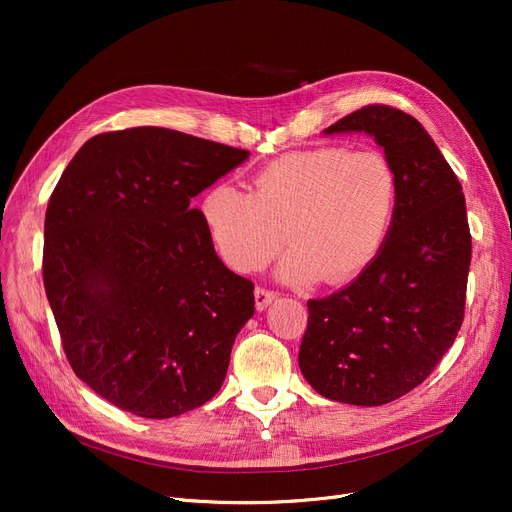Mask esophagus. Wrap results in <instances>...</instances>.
Segmentation results:
<instances>
[{
  "mask_svg": "<svg viewBox=\"0 0 512 512\" xmlns=\"http://www.w3.org/2000/svg\"><path fill=\"white\" fill-rule=\"evenodd\" d=\"M276 299H278V294L274 290H267V288H261V286L255 288V307H257V311L267 309Z\"/></svg>",
  "mask_w": 512,
  "mask_h": 512,
  "instance_id": "34e87169",
  "label": "esophagus"
}]
</instances>
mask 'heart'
Instances as JSON below:
<instances>
[{
    "label": "heart",
    "instance_id": "obj_1",
    "mask_svg": "<svg viewBox=\"0 0 512 512\" xmlns=\"http://www.w3.org/2000/svg\"><path fill=\"white\" fill-rule=\"evenodd\" d=\"M396 199L398 176L384 153L324 145L272 159L255 172L251 193L211 186L201 211L232 270H261L286 236L284 282L344 284L380 253Z\"/></svg>",
    "mask_w": 512,
    "mask_h": 512
}]
</instances>
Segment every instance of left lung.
I'll list each match as a JSON object with an SVG mask.
<instances>
[{
  "instance_id": "left-lung-1",
  "label": "left lung",
  "mask_w": 512,
  "mask_h": 512,
  "mask_svg": "<svg viewBox=\"0 0 512 512\" xmlns=\"http://www.w3.org/2000/svg\"><path fill=\"white\" fill-rule=\"evenodd\" d=\"M367 132L398 176L384 245L346 288L309 301L299 367L315 392L380 407L417 388L452 346L465 317L471 232L448 161L409 114L365 105L326 134Z\"/></svg>"
}]
</instances>
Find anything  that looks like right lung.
Segmentation results:
<instances>
[{
	"label": "right lung",
	"instance_id": "right-lung-1",
	"mask_svg": "<svg viewBox=\"0 0 512 512\" xmlns=\"http://www.w3.org/2000/svg\"><path fill=\"white\" fill-rule=\"evenodd\" d=\"M249 151L170 128L103 132L72 157L45 213L43 284L74 373L147 419L222 388L255 313L253 282L215 255L191 207Z\"/></svg>",
	"mask_w": 512,
	"mask_h": 512
}]
</instances>
